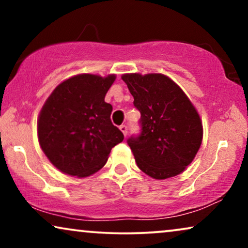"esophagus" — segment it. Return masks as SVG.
Returning <instances> with one entry per match:
<instances>
[{"label": "esophagus", "mask_w": 248, "mask_h": 248, "mask_svg": "<svg viewBox=\"0 0 248 248\" xmlns=\"http://www.w3.org/2000/svg\"><path fill=\"white\" fill-rule=\"evenodd\" d=\"M120 130H121L122 132H123L124 137H126V135H127V126H126V125H121Z\"/></svg>", "instance_id": "obj_1"}]
</instances>
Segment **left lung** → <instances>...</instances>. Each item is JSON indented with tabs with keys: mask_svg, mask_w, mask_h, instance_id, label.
I'll use <instances>...</instances> for the list:
<instances>
[{
	"mask_svg": "<svg viewBox=\"0 0 248 248\" xmlns=\"http://www.w3.org/2000/svg\"><path fill=\"white\" fill-rule=\"evenodd\" d=\"M141 113V133L127 140L138 167L155 179L181 174L202 143L200 115L184 91L160 73L122 76Z\"/></svg>",
	"mask_w": 248,
	"mask_h": 248,
	"instance_id": "1",
	"label": "left lung"
}]
</instances>
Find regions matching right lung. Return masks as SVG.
<instances>
[{
    "label": "right lung",
    "instance_id": "add662e5",
    "mask_svg": "<svg viewBox=\"0 0 248 248\" xmlns=\"http://www.w3.org/2000/svg\"><path fill=\"white\" fill-rule=\"evenodd\" d=\"M116 76L78 74L57 86L37 122L40 148L64 174L87 177L106 164L124 135L110 121L105 96Z\"/></svg>",
    "mask_w": 248,
    "mask_h": 248
}]
</instances>
